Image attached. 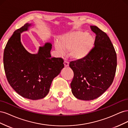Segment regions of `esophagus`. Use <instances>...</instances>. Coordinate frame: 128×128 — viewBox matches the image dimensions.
I'll list each match as a JSON object with an SVG mask.
<instances>
[{"instance_id":"1","label":"esophagus","mask_w":128,"mask_h":128,"mask_svg":"<svg viewBox=\"0 0 128 128\" xmlns=\"http://www.w3.org/2000/svg\"><path fill=\"white\" fill-rule=\"evenodd\" d=\"M64 66L65 67H67L69 66V62L67 60H64Z\"/></svg>"}]
</instances>
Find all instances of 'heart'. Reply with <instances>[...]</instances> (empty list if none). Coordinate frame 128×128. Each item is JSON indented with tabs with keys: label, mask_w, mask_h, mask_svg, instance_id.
Listing matches in <instances>:
<instances>
[{
	"label": "heart",
	"mask_w": 128,
	"mask_h": 128,
	"mask_svg": "<svg viewBox=\"0 0 128 128\" xmlns=\"http://www.w3.org/2000/svg\"><path fill=\"white\" fill-rule=\"evenodd\" d=\"M94 44L91 34L80 30H72L63 34L54 46L59 55L64 54V51H69V55L74 60H82L90 53Z\"/></svg>",
	"instance_id": "b5f03b06"
}]
</instances>
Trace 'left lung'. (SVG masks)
Returning a JSON list of instances; mask_svg holds the SVG:
<instances>
[{
	"mask_svg": "<svg viewBox=\"0 0 128 128\" xmlns=\"http://www.w3.org/2000/svg\"><path fill=\"white\" fill-rule=\"evenodd\" d=\"M90 28L96 34L94 47L82 60L72 61L74 72L72 92L77 99L92 100L98 98L110 86L117 66V56L107 34L97 26Z\"/></svg>",
	"mask_w": 128,
	"mask_h": 128,
	"instance_id": "8db88e82",
	"label": "left lung"
}]
</instances>
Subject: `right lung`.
<instances>
[{
    "instance_id": "1",
    "label": "right lung",
    "mask_w": 128,
    "mask_h": 128,
    "mask_svg": "<svg viewBox=\"0 0 128 128\" xmlns=\"http://www.w3.org/2000/svg\"><path fill=\"white\" fill-rule=\"evenodd\" d=\"M32 24H26L14 32L4 52V66L10 86L22 97L31 100L44 98L53 80L64 68V60L51 58L52 45L46 42L36 54L27 51L21 41V34Z\"/></svg>"
}]
</instances>
